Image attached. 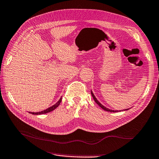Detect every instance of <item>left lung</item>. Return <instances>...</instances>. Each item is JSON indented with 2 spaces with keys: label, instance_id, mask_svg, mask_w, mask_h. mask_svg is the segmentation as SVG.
<instances>
[{
  "label": "left lung",
  "instance_id": "left-lung-1",
  "mask_svg": "<svg viewBox=\"0 0 159 159\" xmlns=\"http://www.w3.org/2000/svg\"><path fill=\"white\" fill-rule=\"evenodd\" d=\"M91 95H92V97H93V99H94V101L97 103V104L98 105H99V106H100L101 108L103 109V110H106V111H108V112H120L121 110H110V109H109V108H106V107H105L104 106H103L100 102H99L98 99H97V98H95V96L94 95V94H93V92H92V91H91ZM129 108H128V109H125V110H129Z\"/></svg>",
  "mask_w": 159,
  "mask_h": 159
}]
</instances>
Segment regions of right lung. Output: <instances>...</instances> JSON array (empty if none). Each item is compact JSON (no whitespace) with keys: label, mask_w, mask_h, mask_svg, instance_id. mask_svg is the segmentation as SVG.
<instances>
[{"label":"right lung","mask_w":159,"mask_h":159,"mask_svg":"<svg viewBox=\"0 0 159 159\" xmlns=\"http://www.w3.org/2000/svg\"><path fill=\"white\" fill-rule=\"evenodd\" d=\"M61 98H62V97H61V98H60V99H59V101L56 103V104H55L53 106L49 107V108H47V109H46V110H43V111H41V112H29V113L32 114H34V115H39V114H46V113H48V112H51V111H53V110H55V108H57L58 106L60 104V103H61V99H62Z\"/></svg>","instance_id":"add662e5"}]
</instances>
